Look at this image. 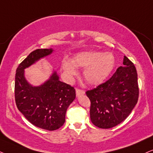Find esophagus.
Returning a JSON list of instances; mask_svg holds the SVG:
<instances>
[{"label": "esophagus", "mask_w": 153, "mask_h": 153, "mask_svg": "<svg viewBox=\"0 0 153 153\" xmlns=\"http://www.w3.org/2000/svg\"><path fill=\"white\" fill-rule=\"evenodd\" d=\"M76 97H79L81 95H84L85 94V91L84 90L80 89V88H76Z\"/></svg>", "instance_id": "esophagus-1"}]
</instances>
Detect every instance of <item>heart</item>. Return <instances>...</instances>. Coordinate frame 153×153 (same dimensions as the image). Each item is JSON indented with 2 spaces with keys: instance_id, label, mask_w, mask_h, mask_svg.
<instances>
[{
  "instance_id": "1",
  "label": "heart",
  "mask_w": 153,
  "mask_h": 153,
  "mask_svg": "<svg viewBox=\"0 0 153 153\" xmlns=\"http://www.w3.org/2000/svg\"><path fill=\"white\" fill-rule=\"evenodd\" d=\"M115 62V56L111 52L88 51L75 54L73 60L65 57L61 67L65 76L70 80L78 74L77 67L83 68L86 82L91 85H97L111 74Z\"/></svg>"
}]
</instances>
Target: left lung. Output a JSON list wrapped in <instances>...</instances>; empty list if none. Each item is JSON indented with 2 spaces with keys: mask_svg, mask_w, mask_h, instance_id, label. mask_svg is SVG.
<instances>
[{
  "mask_svg": "<svg viewBox=\"0 0 153 153\" xmlns=\"http://www.w3.org/2000/svg\"><path fill=\"white\" fill-rule=\"evenodd\" d=\"M123 64L108 80L86 91L91 101L90 118L100 128H111L123 121L138 100L135 65L126 56Z\"/></svg>",
  "mask_w": 153,
  "mask_h": 153,
  "instance_id": "obj_1",
  "label": "left lung"
}]
</instances>
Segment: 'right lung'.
Segmentation results:
<instances>
[{
    "label": "right lung",
    "instance_id": "obj_1",
    "mask_svg": "<svg viewBox=\"0 0 153 153\" xmlns=\"http://www.w3.org/2000/svg\"><path fill=\"white\" fill-rule=\"evenodd\" d=\"M52 51H33L17 68L15 81V99L18 110L33 125L48 131L59 129L64 125L66 111L76 97V91L73 86L60 82L55 71L42 85L31 86L25 78L24 69Z\"/></svg>",
    "mask_w": 153,
    "mask_h": 153
}]
</instances>
